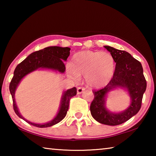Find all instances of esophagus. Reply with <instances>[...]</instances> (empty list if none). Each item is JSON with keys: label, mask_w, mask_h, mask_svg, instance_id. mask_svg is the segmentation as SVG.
<instances>
[{"label": "esophagus", "mask_w": 156, "mask_h": 156, "mask_svg": "<svg viewBox=\"0 0 156 156\" xmlns=\"http://www.w3.org/2000/svg\"><path fill=\"white\" fill-rule=\"evenodd\" d=\"M85 90V88L84 87H78L77 88V93L78 94H80L83 93V91Z\"/></svg>", "instance_id": "1"}]
</instances>
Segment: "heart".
Segmentation results:
<instances>
[{
    "mask_svg": "<svg viewBox=\"0 0 156 156\" xmlns=\"http://www.w3.org/2000/svg\"><path fill=\"white\" fill-rule=\"evenodd\" d=\"M115 67L114 58L109 53L87 50L74 54L67 73L74 80L80 76H85L89 85L98 88L111 80Z\"/></svg>",
    "mask_w": 156,
    "mask_h": 156,
    "instance_id": "heart-1",
    "label": "heart"
}]
</instances>
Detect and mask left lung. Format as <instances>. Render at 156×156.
<instances>
[{
  "label": "left lung",
  "instance_id": "1",
  "mask_svg": "<svg viewBox=\"0 0 156 156\" xmlns=\"http://www.w3.org/2000/svg\"><path fill=\"white\" fill-rule=\"evenodd\" d=\"M105 48L111 53L116 62L114 73L106 86L93 90L94 98L90 105V111L91 115L98 122L115 126L127 121L140 109L142 97L147 88V81L141 63L130 54L109 46H105ZM115 87L127 88L132 98L129 107L120 114L111 113L104 106L105 96L108 91Z\"/></svg>",
  "mask_w": 156,
  "mask_h": 156
}]
</instances>
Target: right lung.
I'll use <instances>...</instances> for the list:
<instances>
[{
    "mask_svg": "<svg viewBox=\"0 0 156 156\" xmlns=\"http://www.w3.org/2000/svg\"><path fill=\"white\" fill-rule=\"evenodd\" d=\"M70 48L69 47H48L43 49L33 52L30 56H28L23 61L19 63L16 67L14 76L9 84V91L11 93L13 100V108L18 117L22 118L30 125L40 128L49 127L60 122L67 115V112L69 109L70 99L76 96L77 94V89L76 87H73L65 91L63 94L61 105L60 110L56 117L51 122L38 125V124L32 123L25 120L18 112L16 105L14 94L18 83H20L23 77L27 73L37 69L38 68H46L51 69L58 70L61 73H64L65 71V65L63 60H67L68 56L70 54Z\"/></svg>",
    "mask_w": 156,
    "mask_h": 156,
    "instance_id": "right-lung-1",
    "label": "right lung"
}]
</instances>
